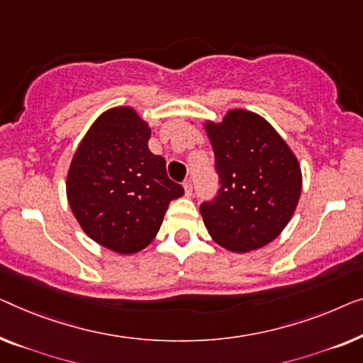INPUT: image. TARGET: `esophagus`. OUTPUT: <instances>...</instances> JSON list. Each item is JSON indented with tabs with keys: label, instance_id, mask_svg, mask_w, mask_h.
<instances>
[{
	"label": "esophagus",
	"instance_id": "esophagus-1",
	"mask_svg": "<svg viewBox=\"0 0 363 363\" xmlns=\"http://www.w3.org/2000/svg\"><path fill=\"white\" fill-rule=\"evenodd\" d=\"M184 192H186V196L187 197H191L192 196V192H194V186H192V181L191 179H187V181H184Z\"/></svg>",
	"mask_w": 363,
	"mask_h": 363
}]
</instances>
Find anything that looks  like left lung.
Here are the masks:
<instances>
[{
    "label": "left lung",
    "mask_w": 363,
    "mask_h": 363,
    "mask_svg": "<svg viewBox=\"0 0 363 363\" xmlns=\"http://www.w3.org/2000/svg\"><path fill=\"white\" fill-rule=\"evenodd\" d=\"M216 156L218 191L201 203L211 237L235 253L273 242L293 217L301 196L299 162L267 120L247 110L206 123Z\"/></svg>",
    "instance_id": "left-lung-1"
}]
</instances>
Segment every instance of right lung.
<instances>
[{"label":"right lung","instance_id":"obj_1","mask_svg":"<svg viewBox=\"0 0 363 363\" xmlns=\"http://www.w3.org/2000/svg\"><path fill=\"white\" fill-rule=\"evenodd\" d=\"M151 130L130 106L105 111L75 151L67 199L80 227L101 247L131 255L152 242L181 184L147 147Z\"/></svg>","mask_w":363,"mask_h":363}]
</instances>
